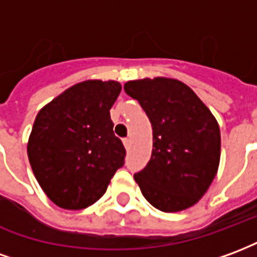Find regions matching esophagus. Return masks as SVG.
I'll list each match as a JSON object with an SVG mask.
<instances>
[{
    "instance_id": "esophagus-1",
    "label": "esophagus",
    "mask_w": 257,
    "mask_h": 257,
    "mask_svg": "<svg viewBox=\"0 0 257 257\" xmlns=\"http://www.w3.org/2000/svg\"><path fill=\"white\" fill-rule=\"evenodd\" d=\"M123 146H125L126 150H129V147H131V139H129V138H125V139H123Z\"/></svg>"
}]
</instances>
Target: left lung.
I'll use <instances>...</instances> for the list:
<instances>
[{
  "label": "left lung",
  "mask_w": 257,
  "mask_h": 257,
  "mask_svg": "<svg viewBox=\"0 0 257 257\" xmlns=\"http://www.w3.org/2000/svg\"><path fill=\"white\" fill-rule=\"evenodd\" d=\"M153 126V153L135 173L145 198L157 209L178 212L198 201L220 161V129L209 108L180 81L145 78L123 86Z\"/></svg>",
  "instance_id": "1"
}]
</instances>
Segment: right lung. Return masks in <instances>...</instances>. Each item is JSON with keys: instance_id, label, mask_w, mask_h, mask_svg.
I'll use <instances>...</instances> for the list:
<instances>
[{"instance_id": "add662e5", "label": "right lung", "mask_w": 257, "mask_h": 257, "mask_svg": "<svg viewBox=\"0 0 257 257\" xmlns=\"http://www.w3.org/2000/svg\"><path fill=\"white\" fill-rule=\"evenodd\" d=\"M121 92L115 81L74 85L38 112L27 154L38 183L64 209L95 204L125 164L110 108Z\"/></svg>"}]
</instances>
